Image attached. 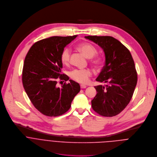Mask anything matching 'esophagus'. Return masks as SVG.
<instances>
[{"label": "esophagus", "mask_w": 157, "mask_h": 157, "mask_svg": "<svg viewBox=\"0 0 157 157\" xmlns=\"http://www.w3.org/2000/svg\"><path fill=\"white\" fill-rule=\"evenodd\" d=\"M80 88H86V85H80Z\"/></svg>", "instance_id": "esophagus-1"}]
</instances>
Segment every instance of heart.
<instances>
[{
  "mask_svg": "<svg viewBox=\"0 0 157 157\" xmlns=\"http://www.w3.org/2000/svg\"><path fill=\"white\" fill-rule=\"evenodd\" d=\"M77 49L81 51L86 57L91 58L90 62L95 67L100 68L102 66L103 59L101 57L95 56L97 54V49L93 45L89 43H82L77 46ZM71 50L68 48H64L62 51L60 55V60L62 64L68 66L70 62ZM92 75V72L89 69H74L70 73L71 78L80 83H86Z\"/></svg>",
  "mask_w": 157,
  "mask_h": 157,
  "instance_id": "1",
  "label": "heart"
}]
</instances>
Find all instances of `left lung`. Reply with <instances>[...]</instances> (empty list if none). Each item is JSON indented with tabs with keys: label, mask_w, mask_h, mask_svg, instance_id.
Segmentation results:
<instances>
[{
	"label": "left lung",
	"mask_w": 157,
	"mask_h": 157,
	"mask_svg": "<svg viewBox=\"0 0 157 157\" xmlns=\"http://www.w3.org/2000/svg\"><path fill=\"white\" fill-rule=\"evenodd\" d=\"M105 54V65L96 80L108 83L95 86L97 93L91 100L93 109L101 116L119 114L130 102L137 82L134 61L129 49L112 36H88Z\"/></svg>",
	"instance_id": "8db88e82"
}]
</instances>
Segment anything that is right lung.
<instances>
[{
	"mask_svg": "<svg viewBox=\"0 0 157 157\" xmlns=\"http://www.w3.org/2000/svg\"><path fill=\"white\" fill-rule=\"evenodd\" d=\"M72 36H52L36 42L28 51L22 72L24 89L33 106L43 114L56 117L66 113L80 90L79 84L70 80L62 87L56 86L57 80L67 81L62 74L60 55L73 41Z\"/></svg>",
	"mask_w": 157,
	"mask_h": 157,
	"instance_id": "1",
	"label": "right lung"
}]
</instances>
